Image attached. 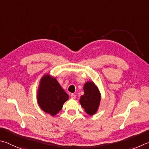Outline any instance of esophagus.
<instances>
[{"label":"esophagus","mask_w":149,"mask_h":149,"mask_svg":"<svg viewBox=\"0 0 149 149\" xmlns=\"http://www.w3.org/2000/svg\"><path fill=\"white\" fill-rule=\"evenodd\" d=\"M70 97L72 99H75L76 98V95L74 94V93H71V94H70Z\"/></svg>","instance_id":"esophagus-1"}]
</instances>
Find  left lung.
Returning <instances> with one entry per match:
<instances>
[{
    "mask_svg": "<svg viewBox=\"0 0 149 149\" xmlns=\"http://www.w3.org/2000/svg\"><path fill=\"white\" fill-rule=\"evenodd\" d=\"M84 95L80 96V103L88 114L93 116L97 113L101 101V93L92 81H88L84 85Z\"/></svg>",
    "mask_w": 149,
    "mask_h": 149,
    "instance_id": "8db88e82",
    "label": "left lung"
}]
</instances>
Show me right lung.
I'll return each mask as SVG.
<instances>
[{"mask_svg": "<svg viewBox=\"0 0 149 149\" xmlns=\"http://www.w3.org/2000/svg\"><path fill=\"white\" fill-rule=\"evenodd\" d=\"M37 102L46 113L55 116L61 110L69 95L65 92L56 77L44 74L40 79L37 90Z\"/></svg>", "mask_w": 149, "mask_h": 149, "instance_id": "1", "label": "right lung"}]
</instances>
